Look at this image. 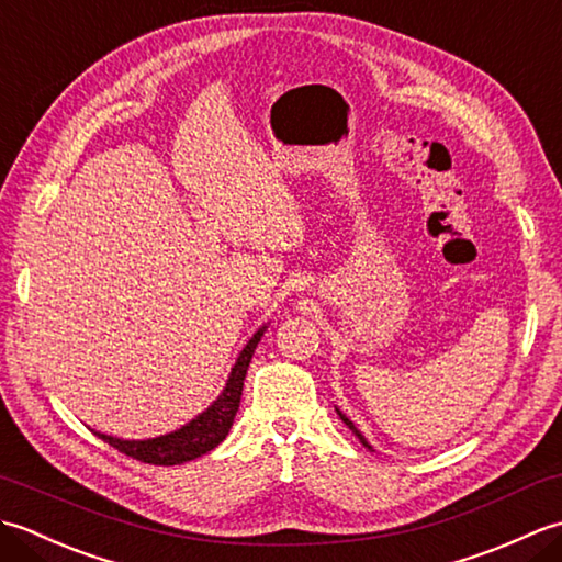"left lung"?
I'll return each instance as SVG.
<instances>
[{
	"mask_svg": "<svg viewBox=\"0 0 562 562\" xmlns=\"http://www.w3.org/2000/svg\"><path fill=\"white\" fill-rule=\"evenodd\" d=\"M336 411H338V415H340V420H342L345 425H348V427L352 429V432H355V437H357V439H360V441H362V445H364L367 449H372V445H369V441H367V437H364V435L360 432V429H357V427H355V423L350 420V417H348V415H345V413H342L340 408H336Z\"/></svg>",
	"mask_w": 562,
	"mask_h": 562,
	"instance_id": "left-lung-1",
	"label": "left lung"
}]
</instances>
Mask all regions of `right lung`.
I'll list each match as a JSON object with an SVG mask.
<instances>
[{"label":"right lung","instance_id":"1","mask_svg":"<svg viewBox=\"0 0 562 562\" xmlns=\"http://www.w3.org/2000/svg\"><path fill=\"white\" fill-rule=\"evenodd\" d=\"M268 326H260L254 338L246 342V348L238 352L236 362L229 372V379L217 396V401H212L210 408L195 415L193 420L186 423L183 427L173 429L169 435L161 437H151V439H121V437H111L97 432L103 441H109L111 447L117 451H123L125 457H133L137 461L154 463V465H176V463H186L193 461L202 453L212 451L214 447L224 441V437L229 435V429L234 425V417L238 411V403H241V391H244V379L248 372L250 357H254L258 342L266 333Z\"/></svg>","mask_w":562,"mask_h":562}]
</instances>
